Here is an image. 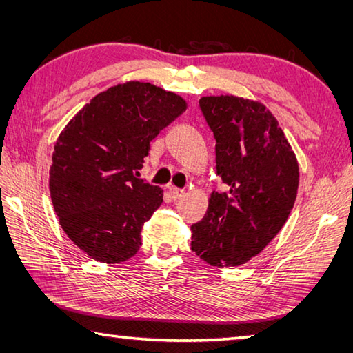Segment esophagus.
Masks as SVG:
<instances>
[{
  "label": "esophagus",
  "mask_w": 353,
  "mask_h": 353,
  "mask_svg": "<svg viewBox=\"0 0 353 353\" xmlns=\"http://www.w3.org/2000/svg\"><path fill=\"white\" fill-rule=\"evenodd\" d=\"M168 192H170L171 199H174V200L183 197V191H182V190H179V188H176V186H172V185H170V186H168Z\"/></svg>",
  "instance_id": "1"
}]
</instances>
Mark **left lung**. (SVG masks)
<instances>
[{
  "instance_id": "1",
  "label": "left lung",
  "mask_w": 353,
  "mask_h": 353,
  "mask_svg": "<svg viewBox=\"0 0 353 353\" xmlns=\"http://www.w3.org/2000/svg\"><path fill=\"white\" fill-rule=\"evenodd\" d=\"M215 144L216 174L203 220L191 226V249L214 267H238L264 250L294 206L299 163L264 104L235 95L201 97Z\"/></svg>"
}]
</instances>
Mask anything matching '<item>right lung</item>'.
Masks as SVG:
<instances>
[{"instance_id":"right-lung-1","label":"right lung","mask_w":353,"mask_h":353,"mask_svg":"<svg viewBox=\"0 0 353 353\" xmlns=\"http://www.w3.org/2000/svg\"><path fill=\"white\" fill-rule=\"evenodd\" d=\"M185 109L181 95L127 81L95 95L59 134L51 201L65 234L88 256L119 264L139 250L142 224L163 194L138 171L150 142Z\"/></svg>"}]
</instances>
